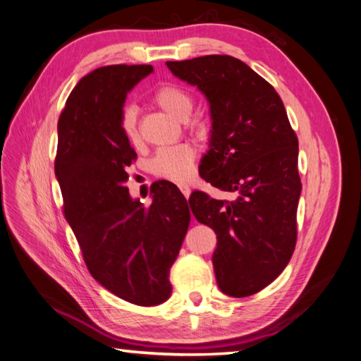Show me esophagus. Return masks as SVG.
<instances>
[{
    "label": "esophagus",
    "instance_id": "1",
    "mask_svg": "<svg viewBox=\"0 0 361 361\" xmlns=\"http://www.w3.org/2000/svg\"><path fill=\"white\" fill-rule=\"evenodd\" d=\"M180 190H181V194L186 197V198H189V195H190V186H188V184H180Z\"/></svg>",
    "mask_w": 361,
    "mask_h": 361
}]
</instances>
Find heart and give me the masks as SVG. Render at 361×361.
<instances>
[{
    "instance_id": "b5f03b06",
    "label": "heart",
    "mask_w": 361,
    "mask_h": 361,
    "mask_svg": "<svg viewBox=\"0 0 361 361\" xmlns=\"http://www.w3.org/2000/svg\"><path fill=\"white\" fill-rule=\"evenodd\" d=\"M154 102L167 115L180 121L188 120L192 107H194V102H192V97L188 92L173 85H163L161 87H158L154 95ZM121 129L126 140L132 146H137L140 142V132L135 107L128 106L123 111ZM194 163L195 150L189 145H177L158 150L152 161H150V169L160 178L184 183L194 175Z\"/></svg>"
}]
</instances>
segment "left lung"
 Segmentation results:
<instances>
[{
    "label": "left lung",
    "instance_id": "8db88e82",
    "mask_svg": "<svg viewBox=\"0 0 361 361\" xmlns=\"http://www.w3.org/2000/svg\"><path fill=\"white\" fill-rule=\"evenodd\" d=\"M209 103L212 129L200 172L231 201L192 192L195 219L216 233V284L231 297H249L279 276L294 254L301 194L298 140L275 89L229 55L167 61Z\"/></svg>",
    "mask_w": 361,
    "mask_h": 361
}]
</instances>
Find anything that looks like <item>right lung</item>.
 Wrapping results in <instances>:
<instances>
[{
	"mask_svg": "<svg viewBox=\"0 0 361 361\" xmlns=\"http://www.w3.org/2000/svg\"><path fill=\"white\" fill-rule=\"evenodd\" d=\"M152 66H104L73 87L58 120L55 177L64 216L92 276L138 306L171 297L169 271L186 235L190 212L171 181L154 183L152 204L126 188L137 154L121 129L123 106Z\"/></svg>",
	"mask_w": 361,
	"mask_h": 361,
	"instance_id": "add662e5",
	"label": "right lung"
}]
</instances>
